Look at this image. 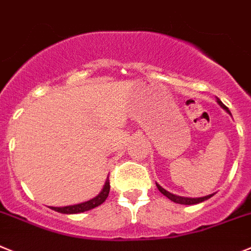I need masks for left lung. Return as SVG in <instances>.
Listing matches in <instances>:
<instances>
[{"instance_id": "left-lung-1", "label": "left lung", "mask_w": 251, "mask_h": 251, "mask_svg": "<svg viewBox=\"0 0 251 251\" xmlns=\"http://www.w3.org/2000/svg\"><path fill=\"white\" fill-rule=\"evenodd\" d=\"M216 102L220 104V107L224 108V110L226 111V112L228 113V115H231L230 110H228L227 107H226L225 104L222 103L221 101H220V99H216ZM156 187H158V189L160 191V193H163V195L165 196L167 198H169L171 201L176 202V203H179V204H197V203H201V202L206 201V200H208V198L212 197L215 193H212V195H208V196H204V197H198V198H191V197H182V196H177V195H173V193H171L169 191H167V189L163 188L160 184H158L156 183Z\"/></svg>"}]
</instances>
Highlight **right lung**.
I'll use <instances>...</instances> for the list:
<instances>
[{
    "mask_svg": "<svg viewBox=\"0 0 251 251\" xmlns=\"http://www.w3.org/2000/svg\"><path fill=\"white\" fill-rule=\"evenodd\" d=\"M108 193H110V180L106 179L103 187H102L101 192L96 197L91 198L88 201L82 202V203L72 204V206H64V207H50L51 210L56 211V212L60 213H67V215H73V213H80L86 212V211L92 210L95 207H99L100 204L103 203L106 201V198L108 197Z\"/></svg>",
    "mask_w": 251,
    "mask_h": 251,
    "instance_id": "add662e5",
    "label": "right lung"
}]
</instances>
